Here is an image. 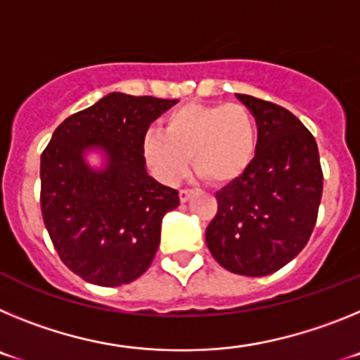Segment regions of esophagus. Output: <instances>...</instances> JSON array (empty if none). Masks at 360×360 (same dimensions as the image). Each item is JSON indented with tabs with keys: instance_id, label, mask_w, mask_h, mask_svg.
<instances>
[{
	"instance_id": "esophagus-1",
	"label": "esophagus",
	"mask_w": 360,
	"mask_h": 360,
	"mask_svg": "<svg viewBox=\"0 0 360 360\" xmlns=\"http://www.w3.org/2000/svg\"><path fill=\"white\" fill-rule=\"evenodd\" d=\"M195 191L193 189H180V202H187V200L191 198V195H193Z\"/></svg>"
}]
</instances>
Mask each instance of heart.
Wrapping results in <instances>:
<instances>
[{"mask_svg": "<svg viewBox=\"0 0 360 360\" xmlns=\"http://www.w3.org/2000/svg\"><path fill=\"white\" fill-rule=\"evenodd\" d=\"M256 146V117L240 103L186 104L165 117L164 133L144 136L146 158L167 184L187 173L191 158L209 182H229L247 169Z\"/></svg>", "mask_w": 360, "mask_h": 360, "instance_id": "1", "label": "heart"}]
</instances>
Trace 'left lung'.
<instances>
[{"label": "left lung", "mask_w": 360, "mask_h": 360, "mask_svg": "<svg viewBox=\"0 0 360 360\" xmlns=\"http://www.w3.org/2000/svg\"><path fill=\"white\" fill-rule=\"evenodd\" d=\"M236 97L256 117V155L216 193L218 211L205 241L224 269L262 278L292 262L310 240L323 169L316 139L294 113L250 95Z\"/></svg>", "instance_id": "obj_1"}]
</instances>
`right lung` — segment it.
I'll return each mask as SVG.
<instances>
[{"label":"right lung","mask_w":360,"mask_h":360,"mask_svg":"<svg viewBox=\"0 0 360 360\" xmlns=\"http://www.w3.org/2000/svg\"><path fill=\"white\" fill-rule=\"evenodd\" d=\"M176 98L110 94L70 115L41 155V214L61 262L84 281L120 287L141 278L160 243L162 218L178 191L146 173L149 124ZM98 147L108 165L94 172L82 155Z\"/></svg>","instance_id":"right-lung-1"}]
</instances>
